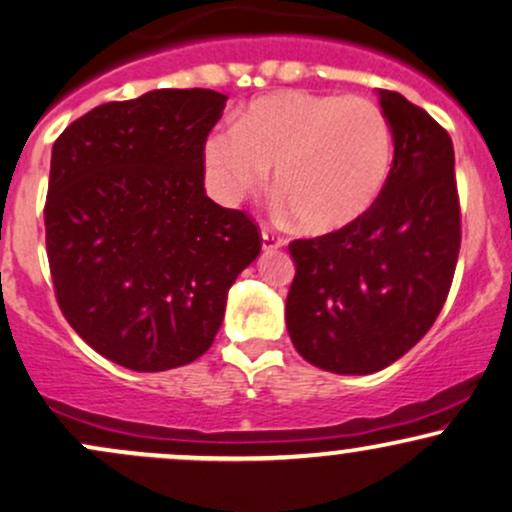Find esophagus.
<instances>
[{
	"instance_id": "1",
	"label": "esophagus",
	"mask_w": 512,
	"mask_h": 512,
	"mask_svg": "<svg viewBox=\"0 0 512 512\" xmlns=\"http://www.w3.org/2000/svg\"><path fill=\"white\" fill-rule=\"evenodd\" d=\"M286 245V240H283L281 236H276L274 231L269 229H262V250L264 252H272V250H279Z\"/></svg>"
}]
</instances>
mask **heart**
I'll return each instance as SVG.
<instances>
[{
	"label": "heart",
	"mask_w": 512,
	"mask_h": 512,
	"mask_svg": "<svg viewBox=\"0 0 512 512\" xmlns=\"http://www.w3.org/2000/svg\"><path fill=\"white\" fill-rule=\"evenodd\" d=\"M214 193L236 205L274 169L283 207L310 233L362 219L389 183L393 133L377 102L360 95L279 90L257 97L236 126L205 140Z\"/></svg>",
	"instance_id": "1"
}]
</instances>
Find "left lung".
I'll return each instance as SVG.
<instances>
[{"label": "left lung", "instance_id": "left-lung-1", "mask_svg": "<svg viewBox=\"0 0 512 512\" xmlns=\"http://www.w3.org/2000/svg\"><path fill=\"white\" fill-rule=\"evenodd\" d=\"M377 97L393 133L384 193L346 229L288 245V334L334 374H372L408 353L439 317L460 252L451 135L400 92Z\"/></svg>", "mask_w": 512, "mask_h": 512}]
</instances>
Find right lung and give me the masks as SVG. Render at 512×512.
I'll list each match as a JSON object with an SVG mask.
<instances>
[{
    "label": "right lung",
    "mask_w": 512,
    "mask_h": 512,
    "mask_svg": "<svg viewBox=\"0 0 512 512\" xmlns=\"http://www.w3.org/2000/svg\"><path fill=\"white\" fill-rule=\"evenodd\" d=\"M221 92L150 90L73 121L52 147L47 257L64 317L97 353L164 372L207 353L262 238L205 193Z\"/></svg>",
    "instance_id": "add662e5"
}]
</instances>
